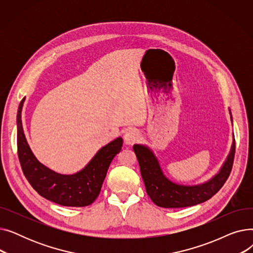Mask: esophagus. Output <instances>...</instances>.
Wrapping results in <instances>:
<instances>
[{
  "mask_svg": "<svg viewBox=\"0 0 253 253\" xmlns=\"http://www.w3.org/2000/svg\"><path fill=\"white\" fill-rule=\"evenodd\" d=\"M139 138V133L136 129H129L125 132L124 134V141L126 144L131 145L135 141H137Z\"/></svg>",
  "mask_w": 253,
  "mask_h": 253,
  "instance_id": "34e87169",
  "label": "esophagus"
}]
</instances>
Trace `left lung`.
<instances>
[{"instance_id":"1","label":"left lung","mask_w":253,"mask_h":253,"mask_svg":"<svg viewBox=\"0 0 253 253\" xmlns=\"http://www.w3.org/2000/svg\"><path fill=\"white\" fill-rule=\"evenodd\" d=\"M231 121L233 116L229 109ZM133 150L138 160L140 173L151 200L159 207L181 208L203 203L214 196L228 179L235 156V138L230 153L218 172L207 181L198 184H180L170 180L159 163L155 153L148 145L135 143Z\"/></svg>"}]
</instances>
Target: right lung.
Returning <instances> with one entry per match:
<instances>
[{
	"mask_svg": "<svg viewBox=\"0 0 253 253\" xmlns=\"http://www.w3.org/2000/svg\"><path fill=\"white\" fill-rule=\"evenodd\" d=\"M25 97L17 111V150L23 173L32 187L47 200L62 206L84 207L98 197L111 162L122 150L123 138L105 144L87 165L74 174H61L40 162L26 141L21 121Z\"/></svg>",
	"mask_w": 253,
	"mask_h": 253,
	"instance_id": "right-lung-1",
	"label": "right lung"
}]
</instances>
